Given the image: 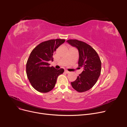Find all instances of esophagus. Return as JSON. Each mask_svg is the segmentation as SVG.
Returning <instances> with one entry per match:
<instances>
[{"label":"esophagus","mask_w":127,"mask_h":127,"mask_svg":"<svg viewBox=\"0 0 127 127\" xmlns=\"http://www.w3.org/2000/svg\"><path fill=\"white\" fill-rule=\"evenodd\" d=\"M65 73H69L70 72H69V71H68V70H65Z\"/></svg>","instance_id":"1"}]
</instances>
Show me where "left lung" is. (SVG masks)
Returning a JSON list of instances; mask_svg holds the SVG:
<instances>
[{
    "instance_id": "obj_1",
    "label": "left lung",
    "mask_w": 127,
    "mask_h": 127,
    "mask_svg": "<svg viewBox=\"0 0 127 127\" xmlns=\"http://www.w3.org/2000/svg\"><path fill=\"white\" fill-rule=\"evenodd\" d=\"M67 42L78 49V66L84 69L75 81L71 83V86L78 92L87 91L95 85L100 76L101 60L96 51L87 43L77 39H69Z\"/></svg>"
}]
</instances>
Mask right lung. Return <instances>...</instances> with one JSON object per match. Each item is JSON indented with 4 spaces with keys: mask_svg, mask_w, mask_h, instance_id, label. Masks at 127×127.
<instances>
[{
    "mask_svg": "<svg viewBox=\"0 0 127 127\" xmlns=\"http://www.w3.org/2000/svg\"><path fill=\"white\" fill-rule=\"evenodd\" d=\"M63 39H51L41 42L30 53L26 63V73L31 86L41 93H48L54 88L57 79L62 74L63 68L56 69L50 67L49 61H53V55Z\"/></svg>",
    "mask_w": 127,
    "mask_h": 127,
    "instance_id": "add662e5",
    "label": "right lung"
}]
</instances>
